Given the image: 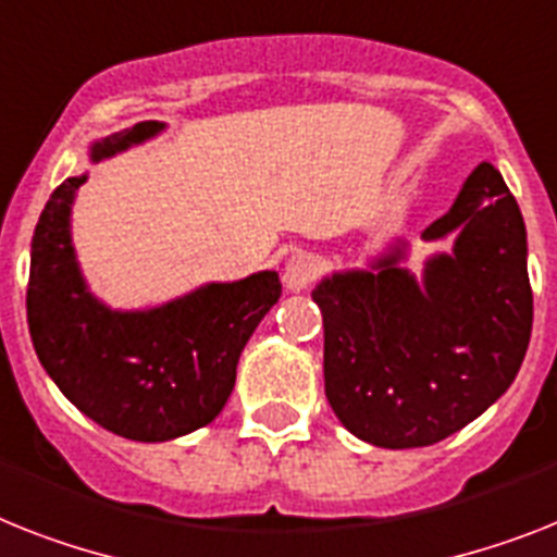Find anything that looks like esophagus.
<instances>
[{
    "mask_svg": "<svg viewBox=\"0 0 557 557\" xmlns=\"http://www.w3.org/2000/svg\"><path fill=\"white\" fill-rule=\"evenodd\" d=\"M315 275H319V259L310 252H296L284 264V287L289 293H301L315 282Z\"/></svg>",
    "mask_w": 557,
    "mask_h": 557,
    "instance_id": "obj_1",
    "label": "esophagus"
}]
</instances>
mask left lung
Listing matches in <instances>:
<instances>
[{"mask_svg": "<svg viewBox=\"0 0 557 557\" xmlns=\"http://www.w3.org/2000/svg\"><path fill=\"white\" fill-rule=\"evenodd\" d=\"M453 250L404 268L398 238L364 270L321 278L324 393L356 438L430 447L493 407L516 381L532 333L527 227L507 182L481 162L421 233Z\"/></svg>", "mask_w": 557, "mask_h": 557, "instance_id": "obj_1", "label": "left lung"}]
</instances>
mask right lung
Returning a JSON list of instances; mask_svg holds the SVG:
<instances>
[{
    "mask_svg": "<svg viewBox=\"0 0 557 557\" xmlns=\"http://www.w3.org/2000/svg\"><path fill=\"white\" fill-rule=\"evenodd\" d=\"M164 131L139 122L90 145L102 162ZM87 176L53 190L36 224L27 278V327L41 367L64 398L131 441H170L210 424L236 384L238 356L282 296L275 270L210 282L168 305L113 310L82 275L71 210Z\"/></svg>",
    "mask_w": 557,
    "mask_h": 557,
    "instance_id": "right-lung-1",
    "label": "right lung"
}]
</instances>
